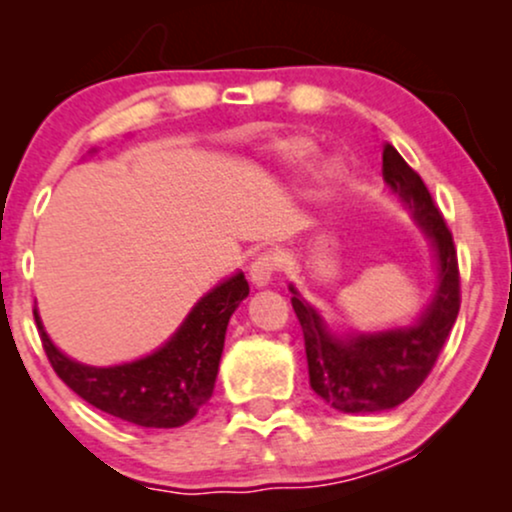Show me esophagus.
Segmentation results:
<instances>
[{
	"label": "esophagus",
	"mask_w": 512,
	"mask_h": 512,
	"mask_svg": "<svg viewBox=\"0 0 512 512\" xmlns=\"http://www.w3.org/2000/svg\"><path fill=\"white\" fill-rule=\"evenodd\" d=\"M276 272V257L272 252H260L250 264V279L252 284L257 286H267L272 281V276Z\"/></svg>",
	"instance_id": "esophagus-1"
}]
</instances>
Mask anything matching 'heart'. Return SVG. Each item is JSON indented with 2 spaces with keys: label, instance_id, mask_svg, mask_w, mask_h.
I'll list each match as a JSON object with an SVG mask.
<instances>
[{
  "label": "heart",
  "instance_id": "heart-1",
  "mask_svg": "<svg viewBox=\"0 0 512 512\" xmlns=\"http://www.w3.org/2000/svg\"><path fill=\"white\" fill-rule=\"evenodd\" d=\"M284 156L289 161H305V158L313 156V144L308 139H291V142L284 144Z\"/></svg>",
  "mask_w": 512,
  "mask_h": 512
}]
</instances>
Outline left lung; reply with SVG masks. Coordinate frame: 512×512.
<instances>
[{"mask_svg":"<svg viewBox=\"0 0 512 512\" xmlns=\"http://www.w3.org/2000/svg\"><path fill=\"white\" fill-rule=\"evenodd\" d=\"M383 175L436 245L438 291L424 317L414 327L358 334L342 342L325 330L320 315L291 289V305L305 339L310 387L346 414L385 411L414 395L436 366L462 301L457 250L448 223L421 175L392 144L383 146Z\"/></svg>","mask_w":512,"mask_h":512,"instance_id":"obj_1","label":"left lung"}]
</instances>
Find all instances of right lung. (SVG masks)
<instances>
[{
	"label": "right lung",
	"mask_w": 512,
	"mask_h": 512,
	"mask_svg": "<svg viewBox=\"0 0 512 512\" xmlns=\"http://www.w3.org/2000/svg\"><path fill=\"white\" fill-rule=\"evenodd\" d=\"M250 293L243 274L231 276L199 301L180 330L156 354L113 368L81 366L50 342L33 310L52 370L69 390L105 414L144 428H178L195 419L214 392L233 310Z\"/></svg>",
	"instance_id": "obj_1"
}]
</instances>
